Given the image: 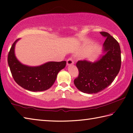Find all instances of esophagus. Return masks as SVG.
I'll use <instances>...</instances> for the list:
<instances>
[{
	"mask_svg": "<svg viewBox=\"0 0 133 133\" xmlns=\"http://www.w3.org/2000/svg\"><path fill=\"white\" fill-rule=\"evenodd\" d=\"M74 64V61L73 59H72V58H69L67 61V66H70V65H72Z\"/></svg>",
	"mask_w": 133,
	"mask_h": 133,
	"instance_id": "esophagus-1",
	"label": "esophagus"
}]
</instances>
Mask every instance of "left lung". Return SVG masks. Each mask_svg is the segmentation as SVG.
Listing matches in <instances>:
<instances>
[{
	"label": "left lung",
	"mask_w": 133,
	"mask_h": 133,
	"mask_svg": "<svg viewBox=\"0 0 133 133\" xmlns=\"http://www.w3.org/2000/svg\"><path fill=\"white\" fill-rule=\"evenodd\" d=\"M100 34L106 38L103 46V54L97 61H79L76 64L79 75L74 81L81 92L93 94L108 87L115 79L121 66L120 45L107 32Z\"/></svg>",
	"instance_id": "obj_1"
}]
</instances>
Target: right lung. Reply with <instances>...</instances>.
Here are the masks:
<instances>
[{
	"label": "right lung",
	"mask_w": 133,
	"mask_h": 133,
	"mask_svg": "<svg viewBox=\"0 0 133 133\" xmlns=\"http://www.w3.org/2000/svg\"><path fill=\"white\" fill-rule=\"evenodd\" d=\"M19 40L12 44L8 55V64L13 78L20 87L32 92L48 89L54 84L58 72L66 67V62H48L38 66L23 64L15 55V44Z\"/></svg>",
	"instance_id": "right-lung-1"
}]
</instances>
